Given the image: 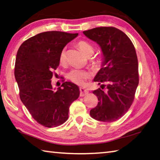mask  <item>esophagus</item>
I'll use <instances>...</instances> for the list:
<instances>
[{
    "instance_id": "obj_1",
    "label": "esophagus",
    "mask_w": 160,
    "mask_h": 160,
    "mask_svg": "<svg viewBox=\"0 0 160 160\" xmlns=\"http://www.w3.org/2000/svg\"><path fill=\"white\" fill-rule=\"evenodd\" d=\"M80 97H84V96H85L86 94H88L89 91L83 88H80Z\"/></svg>"
}]
</instances>
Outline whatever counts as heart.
I'll return each mask as SVG.
<instances>
[{
  "label": "heart",
  "mask_w": 160,
  "mask_h": 160,
  "mask_svg": "<svg viewBox=\"0 0 160 160\" xmlns=\"http://www.w3.org/2000/svg\"><path fill=\"white\" fill-rule=\"evenodd\" d=\"M77 45L80 51L87 57H91L94 54V48L88 42L85 41V40H80L79 42H78ZM66 59V48H63L60 52L59 62L61 63H65ZM92 62L94 67H98L100 66L101 62L100 59H96L92 60ZM89 76L90 73L88 71L79 68L72 69L66 75V77L69 80L78 85H82Z\"/></svg>",
  "instance_id": "1"
}]
</instances>
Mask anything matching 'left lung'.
Listing matches in <instances>:
<instances>
[{
    "label": "left lung",
    "instance_id": "left-lung-1",
    "mask_svg": "<svg viewBox=\"0 0 160 160\" xmlns=\"http://www.w3.org/2000/svg\"><path fill=\"white\" fill-rule=\"evenodd\" d=\"M83 33L101 49L102 68L94 81L103 83L101 87L107 89L93 92L99 101L90 110V115L98 121L112 122L125 114L134 99L139 81L135 48L129 38L115 27L94 28Z\"/></svg>",
    "mask_w": 160,
    "mask_h": 160
}]
</instances>
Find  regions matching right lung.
Here are the masks:
<instances>
[{"label":"right lung","instance_id":"1","mask_svg":"<svg viewBox=\"0 0 160 160\" xmlns=\"http://www.w3.org/2000/svg\"><path fill=\"white\" fill-rule=\"evenodd\" d=\"M78 33L62 31L43 32L22 43L17 51L14 77L22 102L38 123L55 127L67 120L72 101L80 96L78 87L63 82L54 91L51 79L59 65L63 48Z\"/></svg>","mask_w":160,"mask_h":160}]
</instances>
